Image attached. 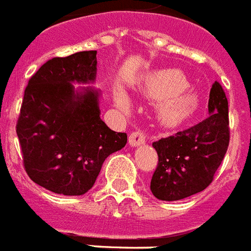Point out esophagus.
<instances>
[{"label":"esophagus","mask_w":251,"mask_h":251,"mask_svg":"<svg viewBox=\"0 0 251 251\" xmlns=\"http://www.w3.org/2000/svg\"><path fill=\"white\" fill-rule=\"evenodd\" d=\"M145 133L141 131H135L132 132L128 138V142L131 146H140L142 144H145Z\"/></svg>","instance_id":"obj_1"}]
</instances>
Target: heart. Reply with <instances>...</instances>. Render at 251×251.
I'll use <instances>...</instances> for the list:
<instances>
[{
	"instance_id": "heart-1",
	"label": "heart",
	"mask_w": 251,
	"mask_h": 251,
	"mask_svg": "<svg viewBox=\"0 0 251 251\" xmlns=\"http://www.w3.org/2000/svg\"><path fill=\"white\" fill-rule=\"evenodd\" d=\"M189 81L179 70H159L150 74L142 83V89L149 97L160 98V119L166 126H179L189 120L200 106V98L196 92L188 89ZM116 102L127 107L126 94H116Z\"/></svg>"
}]
</instances>
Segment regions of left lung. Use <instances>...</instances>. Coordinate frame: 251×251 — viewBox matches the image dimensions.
I'll use <instances>...</instances> for the list:
<instances>
[{"label": "left lung", "instance_id": "left-lung-1", "mask_svg": "<svg viewBox=\"0 0 251 251\" xmlns=\"http://www.w3.org/2000/svg\"><path fill=\"white\" fill-rule=\"evenodd\" d=\"M208 118L174 136L153 142L158 164L150 181L154 197L179 201L206 189L229 145L228 100L218 81L208 98Z\"/></svg>", "mask_w": 251, "mask_h": 251}]
</instances>
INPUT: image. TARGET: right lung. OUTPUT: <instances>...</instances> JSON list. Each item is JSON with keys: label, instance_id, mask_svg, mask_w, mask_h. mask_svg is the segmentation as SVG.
Here are the masks:
<instances>
[{"label": "right lung", "instance_id": "obj_1", "mask_svg": "<svg viewBox=\"0 0 251 251\" xmlns=\"http://www.w3.org/2000/svg\"><path fill=\"white\" fill-rule=\"evenodd\" d=\"M97 50L44 63L24 91L17 135L32 181L63 196H81L94 185L110 154L126 146L127 133L111 131L100 118V93L75 91L93 83Z\"/></svg>", "mask_w": 251, "mask_h": 251}]
</instances>
